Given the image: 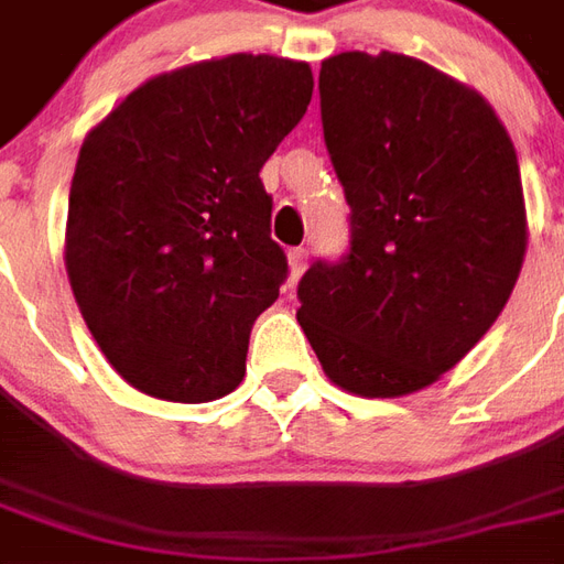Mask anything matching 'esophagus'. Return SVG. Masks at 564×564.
Instances as JSON below:
<instances>
[{"instance_id": "esophagus-1", "label": "esophagus", "mask_w": 564, "mask_h": 564, "mask_svg": "<svg viewBox=\"0 0 564 564\" xmlns=\"http://www.w3.org/2000/svg\"><path fill=\"white\" fill-rule=\"evenodd\" d=\"M286 262H290V281H286V283L293 286V283L302 278V271H305V265H307V250H305V247H293V250L286 253Z\"/></svg>"}]
</instances>
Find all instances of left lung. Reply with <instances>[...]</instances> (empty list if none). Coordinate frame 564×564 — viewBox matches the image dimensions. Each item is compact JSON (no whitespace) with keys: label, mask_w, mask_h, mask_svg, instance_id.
<instances>
[{"label":"left lung","mask_w":564,"mask_h":564,"mask_svg":"<svg viewBox=\"0 0 564 564\" xmlns=\"http://www.w3.org/2000/svg\"><path fill=\"white\" fill-rule=\"evenodd\" d=\"M319 111L354 241L305 271L295 317L335 387L411 395L513 293L529 245L517 150L480 93L390 51L323 59Z\"/></svg>","instance_id":"1"}]
</instances>
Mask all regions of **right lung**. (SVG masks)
Returning <instances> with one entry per match:
<instances>
[{
  "mask_svg": "<svg viewBox=\"0 0 564 564\" xmlns=\"http://www.w3.org/2000/svg\"><path fill=\"white\" fill-rule=\"evenodd\" d=\"M307 63L229 54L153 75L87 132L68 189L66 274L129 387L223 399L286 278L259 169L305 117Z\"/></svg>",
  "mask_w": 564,
  "mask_h": 564,
  "instance_id": "1",
  "label": "right lung"
}]
</instances>
